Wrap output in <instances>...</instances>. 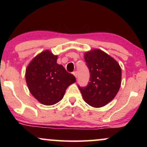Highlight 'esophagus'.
Instances as JSON below:
<instances>
[{
  "mask_svg": "<svg viewBox=\"0 0 147 147\" xmlns=\"http://www.w3.org/2000/svg\"><path fill=\"white\" fill-rule=\"evenodd\" d=\"M73 75H74V76H75V77H76V78H77V71L74 72H73Z\"/></svg>",
  "mask_w": 147,
  "mask_h": 147,
  "instance_id": "obj_1",
  "label": "esophagus"
}]
</instances>
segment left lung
<instances>
[{
  "label": "left lung",
  "instance_id": "left-lung-1",
  "mask_svg": "<svg viewBox=\"0 0 147 147\" xmlns=\"http://www.w3.org/2000/svg\"><path fill=\"white\" fill-rule=\"evenodd\" d=\"M84 59L90 71V82L86 87L79 88L88 105L102 107L117 94L122 82V69L117 61L99 49L85 52Z\"/></svg>",
  "mask_w": 147,
  "mask_h": 147
}]
</instances>
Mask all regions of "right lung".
Here are the masks:
<instances>
[{
    "label": "right lung",
    "instance_id": "right-lung-1",
    "mask_svg": "<svg viewBox=\"0 0 147 147\" xmlns=\"http://www.w3.org/2000/svg\"><path fill=\"white\" fill-rule=\"evenodd\" d=\"M58 56L46 50L36 55L25 70L28 89L35 99L51 106L63 99L69 86L75 83V76L57 63Z\"/></svg>",
    "mask_w": 147,
    "mask_h": 147
}]
</instances>
